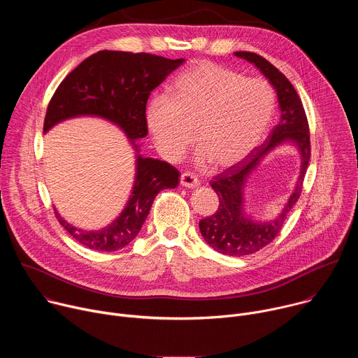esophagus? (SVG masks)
<instances>
[{
	"mask_svg": "<svg viewBox=\"0 0 358 358\" xmlns=\"http://www.w3.org/2000/svg\"><path fill=\"white\" fill-rule=\"evenodd\" d=\"M180 182L182 187H187V188H194L196 185H199V180L189 171H185L181 174V178H180Z\"/></svg>",
	"mask_w": 358,
	"mask_h": 358,
	"instance_id": "34e87169",
	"label": "esophagus"
}]
</instances>
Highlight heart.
<instances>
[{
	"mask_svg": "<svg viewBox=\"0 0 358 358\" xmlns=\"http://www.w3.org/2000/svg\"><path fill=\"white\" fill-rule=\"evenodd\" d=\"M273 112L275 94L266 82L201 61L174 79L170 97L148 100L145 122L163 157L177 160L192 141L194 129L201 157L228 167L261 144Z\"/></svg>",
	"mask_w": 358,
	"mask_h": 358,
	"instance_id": "1",
	"label": "heart"
}]
</instances>
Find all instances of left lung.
I'll list each match as a JSON object with an SVG mask.
<instances>
[{
  "instance_id": "1",
  "label": "left lung",
  "mask_w": 358,
  "mask_h": 358,
  "mask_svg": "<svg viewBox=\"0 0 358 358\" xmlns=\"http://www.w3.org/2000/svg\"><path fill=\"white\" fill-rule=\"evenodd\" d=\"M235 57L246 59L257 66L272 83L278 93L280 120L264 144L255 148L239 163L215 176L211 187L220 198L215 214L199 221L201 235L220 253L229 257H243L258 252L269 245L280 232L293 206L300 196L303 180L310 160V131L301 100L290 80L269 61L253 52H235ZM283 141H293L302 156V167L298 184L280 217L269 223H255L243 214V185L247 176L257 166L267 152Z\"/></svg>"
}]
</instances>
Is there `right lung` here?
<instances>
[{"label": "right lung", "instance_id": "add662e5", "mask_svg": "<svg viewBox=\"0 0 358 358\" xmlns=\"http://www.w3.org/2000/svg\"><path fill=\"white\" fill-rule=\"evenodd\" d=\"M184 59H167L145 52L99 50L78 65L50 99L43 131L76 116H99L117 124L133 141L147 136L145 106L156 89ZM131 196L120 217L100 231H82L57 211L59 224L83 246L110 252L129 245L141 229L152 201L162 189L176 188L180 173L167 162L137 156Z\"/></svg>", "mask_w": 358, "mask_h": 358}]
</instances>
